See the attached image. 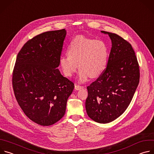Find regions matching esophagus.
I'll return each instance as SVG.
<instances>
[{"mask_svg": "<svg viewBox=\"0 0 154 154\" xmlns=\"http://www.w3.org/2000/svg\"><path fill=\"white\" fill-rule=\"evenodd\" d=\"M83 88V86L78 85H75V90H80Z\"/></svg>", "mask_w": 154, "mask_h": 154, "instance_id": "obj_1", "label": "esophagus"}]
</instances>
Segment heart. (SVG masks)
<instances>
[{
	"label": "heart",
	"instance_id": "1",
	"mask_svg": "<svg viewBox=\"0 0 154 154\" xmlns=\"http://www.w3.org/2000/svg\"><path fill=\"white\" fill-rule=\"evenodd\" d=\"M68 53L60 58V65L64 75L71 77L79 68L78 80L84 82L90 76H100L106 68L108 52L101 40H94L83 36L75 37L70 43Z\"/></svg>",
	"mask_w": 154,
	"mask_h": 154
}]
</instances>
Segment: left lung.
<instances>
[{"mask_svg": "<svg viewBox=\"0 0 154 154\" xmlns=\"http://www.w3.org/2000/svg\"><path fill=\"white\" fill-rule=\"evenodd\" d=\"M112 41L106 69L87 86L85 102L87 115L93 121L109 123L120 116L127 108L140 81V69L131 45L120 36L108 32Z\"/></svg>", "mask_w": 154, "mask_h": 154, "instance_id": "8db88e82", "label": "left lung"}]
</instances>
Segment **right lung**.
Here are the masks:
<instances>
[{
    "label": "right lung",
    "mask_w": 154,
    "mask_h": 154,
    "mask_svg": "<svg viewBox=\"0 0 154 154\" xmlns=\"http://www.w3.org/2000/svg\"><path fill=\"white\" fill-rule=\"evenodd\" d=\"M66 35L65 29L39 34L25 44L16 58L12 79L16 99L25 115L41 125L63 117L74 88L57 69Z\"/></svg>",
    "instance_id": "obj_1"
}]
</instances>
